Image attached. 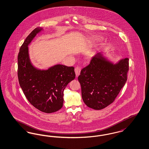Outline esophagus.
<instances>
[{
  "label": "esophagus",
  "mask_w": 149,
  "mask_h": 149,
  "mask_svg": "<svg viewBox=\"0 0 149 149\" xmlns=\"http://www.w3.org/2000/svg\"><path fill=\"white\" fill-rule=\"evenodd\" d=\"M80 72H81V68L80 66H77L75 68V74H76L77 77L80 75Z\"/></svg>",
  "instance_id": "34e87169"
}]
</instances>
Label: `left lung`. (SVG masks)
Returning <instances> with one entry per match:
<instances>
[{"label": "left lung", "mask_w": 149, "mask_h": 149, "mask_svg": "<svg viewBox=\"0 0 149 149\" xmlns=\"http://www.w3.org/2000/svg\"><path fill=\"white\" fill-rule=\"evenodd\" d=\"M128 58L115 64L98 53L83 68L78 77L84 103L94 110H101L111 104L127 80Z\"/></svg>", "instance_id": "obj_1"}]
</instances>
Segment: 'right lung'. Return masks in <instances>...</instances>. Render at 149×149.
<instances>
[{
	"label": "right lung",
	"mask_w": 149,
	"mask_h": 149,
	"mask_svg": "<svg viewBox=\"0 0 149 149\" xmlns=\"http://www.w3.org/2000/svg\"><path fill=\"white\" fill-rule=\"evenodd\" d=\"M43 30L36 28L26 37L18 56V77L20 86L30 104L39 110L52 113L63 105L64 90L75 77L74 68L57 64L40 70L30 61L28 45Z\"/></svg>",
	"instance_id": "add662e5"
}]
</instances>
